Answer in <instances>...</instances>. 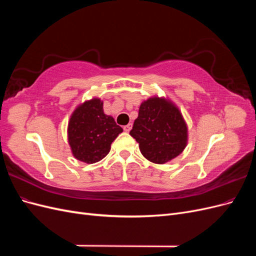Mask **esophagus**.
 Segmentation results:
<instances>
[{
	"label": "esophagus",
	"instance_id": "esophagus-1",
	"mask_svg": "<svg viewBox=\"0 0 256 256\" xmlns=\"http://www.w3.org/2000/svg\"><path fill=\"white\" fill-rule=\"evenodd\" d=\"M131 128H132V124H128V125L124 126V131H125V132H129Z\"/></svg>",
	"mask_w": 256,
	"mask_h": 256
}]
</instances>
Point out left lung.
<instances>
[{
  "instance_id": "left-lung-1",
  "label": "left lung",
  "mask_w": 256,
  "mask_h": 256,
  "mask_svg": "<svg viewBox=\"0 0 256 256\" xmlns=\"http://www.w3.org/2000/svg\"><path fill=\"white\" fill-rule=\"evenodd\" d=\"M130 136L136 138L147 160L164 164L186 148L188 126L171 99L152 96L141 104Z\"/></svg>"
}]
</instances>
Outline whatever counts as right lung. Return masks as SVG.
Listing matches in <instances>:
<instances>
[{
	"label": "right lung",
	"mask_w": 256,
	"mask_h": 256,
	"mask_svg": "<svg viewBox=\"0 0 256 256\" xmlns=\"http://www.w3.org/2000/svg\"><path fill=\"white\" fill-rule=\"evenodd\" d=\"M122 132L114 118L104 112V102L98 97L85 100L70 115L67 127L68 144L72 156L88 164L104 159L111 144Z\"/></svg>",
	"instance_id": "right-lung-1"
}]
</instances>
